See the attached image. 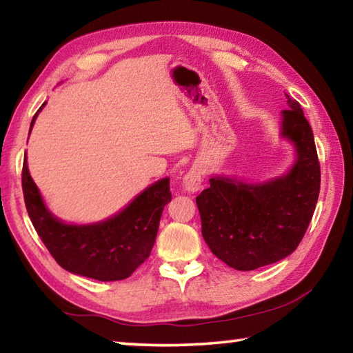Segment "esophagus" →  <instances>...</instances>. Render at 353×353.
Masks as SVG:
<instances>
[{"instance_id":"1","label":"esophagus","mask_w":353,"mask_h":353,"mask_svg":"<svg viewBox=\"0 0 353 353\" xmlns=\"http://www.w3.org/2000/svg\"><path fill=\"white\" fill-rule=\"evenodd\" d=\"M183 188L190 191V193H196V191H199L202 188V174H201V170L198 168H191L187 174L183 176V181H182Z\"/></svg>"}]
</instances>
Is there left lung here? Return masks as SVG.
<instances>
[{"label": "left lung", "instance_id": "1", "mask_svg": "<svg viewBox=\"0 0 353 353\" xmlns=\"http://www.w3.org/2000/svg\"><path fill=\"white\" fill-rule=\"evenodd\" d=\"M286 99L282 135L297 152L288 174L265 183L214 176L196 198L208 248L238 271L272 265L294 252L318 202L321 166L313 130L301 104L290 94Z\"/></svg>", "mask_w": 353, "mask_h": 353}]
</instances>
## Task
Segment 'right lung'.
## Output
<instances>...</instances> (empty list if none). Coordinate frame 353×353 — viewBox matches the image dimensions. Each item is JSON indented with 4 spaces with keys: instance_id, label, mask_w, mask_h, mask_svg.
I'll list each match as a JSON object with an SVG mask.
<instances>
[{
    "instance_id": "obj_1",
    "label": "right lung",
    "mask_w": 353,
    "mask_h": 353,
    "mask_svg": "<svg viewBox=\"0 0 353 353\" xmlns=\"http://www.w3.org/2000/svg\"><path fill=\"white\" fill-rule=\"evenodd\" d=\"M35 118L37 113L31 129ZM21 187L31 223L52 259L63 270L101 282L128 279L148 259L157 236L160 216L171 201L170 179L166 177L148 187L115 216L98 224L74 225L59 221L45 207L29 174L26 155Z\"/></svg>"
}]
</instances>
